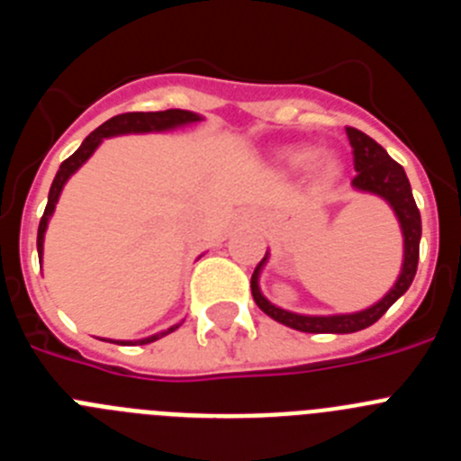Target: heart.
<instances>
[{"mask_svg":"<svg viewBox=\"0 0 461 461\" xmlns=\"http://www.w3.org/2000/svg\"><path fill=\"white\" fill-rule=\"evenodd\" d=\"M316 158L317 161L313 162V173L319 177L321 182H332L339 175V158L335 154H321L316 157V149L312 148H295V149H286V152L281 154L284 158V164L291 166V168L300 170V168H307L312 164V158Z\"/></svg>","mask_w":461,"mask_h":461,"instance_id":"obj_1","label":"heart"}]
</instances>
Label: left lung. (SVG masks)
Wrapping results in <instances>:
<instances>
[{"label": "left lung", "instance_id": "8db88e82", "mask_svg": "<svg viewBox=\"0 0 461 461\" xmlns=\"http://www.w3.org/2000/svg\"><path fill=\"white\" fill-rule=\"evenodd\" d=\"M346 136H348V142H351L353 166L357 170L351 182L353 189L381 195L383 201L393 207L394 217L399 219V226H402V235H404V263H402V272H399L394 286L372 307L353 313H335V316H304V313L286 312V309L276 307L260 293L258 276L263 266L267 263L266 254V258L260 260L254 275H251L254 303L270 319H275L276 323H284L293 330H300V332H313V335H328V332H332V335H348V332H357V330H365L376 323L383 313L388 312L399 297L409 291V286L413 284L415 270H418V256H420V210H418L413 201V191H411L404 168L394 158H390V154L374 138H369L367 133L357 131L353 126H346Z\"/></svg>", "mask_w": 461, "mask_h": 461}]
</instances>
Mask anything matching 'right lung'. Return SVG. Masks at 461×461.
Returning a JSON list of instances; mask_svg holds the SVG:
<instances>
[{"mask_svg": "<svg viewBox=\"0 0 461 461\" xmlns=\"http://www.w3.org/2000/svg\"><path fill=\"white\" fill-rule=\"evenodd\" d=\"M203 117L195 115V113H189V110H180V108H170V110H158V113H124V115H115L110 117L108 122L99 126V129H94L87 138L83 140L76 152L62 161L59 170H57L55 180H52L50 194H48V205L46 212H43V217H41L39 223V235H36V249H39V260L43 258V238H46V228L48 221H50L52 212H55L57 201H59V194H62L64 185L68 182L76 170L87 161L89 157L94 154V149L99 148L104 138H113V136H124V133H154V131H170V129H177V126H186V124H195V122H201ZM180 328V323L173 325V328L164 330V332H158V335L145 337V339L138 341H113V344H149V341H157L161 337L170 335L173 330Z\"/></svg>", "mask_w": 461, "mask_h": 461, "instance_id": "right-lung-1", "label": "right lung"}]
</instances>
